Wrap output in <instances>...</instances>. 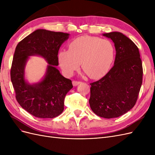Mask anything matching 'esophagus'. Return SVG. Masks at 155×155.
Masks as SVG:
<instances>
[{
	"label": "esophagus",
	"mask_w": 155,
	"mask_h": 155,
	"mask_svg": "<svg viewBox=\"0 0 155 155\" xmlns=\"http://www.w3.org/2000/svg\"><path fill=\"white\" fill-rule=\"evenodd\" d=\"M81 82H80V81H72V84H73V85L74 86H77V85H78L79 84H80Z\"/></svg>",
	"instance_id": "esophagus-1"
}]
</instances>
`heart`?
Returning a JSON list of instances; mask_svg holds the SVG:
<instances>
[{"mask_svg": "<svg viewBox=\"0 0 155 155\" xmlns=\"http://www.w3.org/2000/svg\"><path fill=\"white\" fill-rule=\"evenodd\" d=\"M115 58L113 43L97 37L82 36L74 40L69 50H61L59 62L63 72L71 76L80 63L88 76L93 79L102 76L110 68Z\"/></svg>", "mask_w": 155, "mask_h": 155, "instance_id": "b5f03b06", "label": "heart"}]
</instances>
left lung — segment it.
Segmentation results:
<instances>
[{
  "instance_id": "1",
  "label": "left lung",
  "mask_w": 155,
  "mask_h": 155,
  "mask_svg": "<svg viewBox=\"0 0 155 155\" xmlns=\"http://www.w3.org/2000/svg\"><path fill=\"white\" fill-rule=\"evenodd\" d=\"M114 43V66L105 76L91 83L89 104L102 118H117L134 106L142 84L143 68L138 48L122 33L102 34Z\"/></svg>"
}]
</instances>
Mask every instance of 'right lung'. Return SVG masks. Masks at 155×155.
Masks as SVG:
<instances>
[{"label": "right lung", "mask_w": 155, "mask_h": 155, "mask_svg": "<svg viewBox=\"0 0 155 155\" xmlns=\"http://www.w3.org/2000/svg\"><path fill=\"white\" fill-rule=\"evenodd\" d=\"M70 34L44 29L33 31L18 43L11 68V80L19 105L37 118H53L64 110V100L73 86L58 69V51ZM39 56L48 62L45 76L37 83L25 78V68L30 56Z\"/></svg>", "instance_id": "1"}]
</instances>
